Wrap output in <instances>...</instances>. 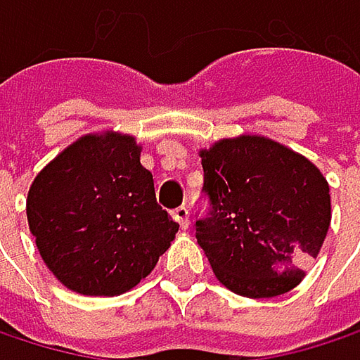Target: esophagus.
Returning <instances> with one entry per match:
<instances>
[{
	"label": "esophagus",
	"instance_id": "1",
	"mask_svg": "<svg viewBox=\"0 0 360 360\" xmlns=\"http://www.w3.org/2000/svg\"><path fill=\"white\" fill-rule=\"evenodd\" d=\"M173 217H175V221L179 223L181 229H187V227H189V210H187L185 206H179L177 210H173Z\"/></svg>",
	"mask_w": 360,
	"mask_h": 360
}]
</instances>
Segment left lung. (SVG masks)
I'll return each instance as SVG.
<instances>
[{"mask_svg": "<svg viewBox=\"0 0 360 360\" xmlns=\"http://www.w3.org/2000/svg\"><path fill=\"white\" fill-rule=\"evenodd\" d=\"M200 158L210 212L195 221V238L217 279L246 298L294 290L331 223L323 173L262 135L219 139Z\"/></svg>", "mask_w": 360, "mask_h": 360, "instance_id": "1", "label": "left lung"}]
</instances>
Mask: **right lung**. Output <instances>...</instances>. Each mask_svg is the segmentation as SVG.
I'll use <instances>...</instances> for the list:
<instances>
[{
    "mask_svg": "<svg viewBox=\"0 0 360 360\" xmlns=\"http://www.w3.org/2000/svg\"><path fill=\"white\" fill-rule=\"evenodd\" d=\"M129 133H89L41 169L29 229L56 279L83 296L135 288L169 250L179 223L156 204L154 177Z\"/></svg>",
    "mask_w": 360,
    "mask_h": 360,
    "instance_id": "1",
    "label": "right lung"
}]
</instances>
